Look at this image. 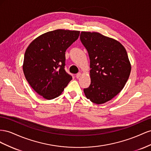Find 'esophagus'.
I'll return each mask as SVG.
<instances>
[{
	"label": "esophagus",
	"mask_w": 151,
	"mask_h": 151,
	"mask_svg": "<svg viewBox=\"0 0 151 151\" xmlns=\"http://www.w3.org/2000/svg\"><path fill=\"white\" fill-rule=\"evenodd\" d=\"M81 73H77V74H76V78H80V77L81 76Z\"/></svg>",
	"instance_id": "34e87169"
}]
</instances>
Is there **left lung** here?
I'll list each match as a JSON object with an SVG mask.
<instances>
[{
	"label": "left lung",
	"instance_id": "obj_1",
	"mask_svg": "<svg viewBox=\"0 0 151 151\" xmlns=\"http://www.w3.org/2000/svg\"><path fill=\"white\" fill-rule=\"evenodd\" d=\"M80 40L88 51L91 68V82L83 92L91 102L104 104L122 91L130 76L127 50L118 41L97 32H81Z\"/></svg>",
	"mask_w": 151,
	"mask_h": 151
}]
</instances>
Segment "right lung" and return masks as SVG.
Wrapping results in <instances>:
<instances>
[{"label":"right lung","instance_id":"obj_1","mask_svg":"<svg viewBox=\"0 0 151 151\" xmlns=\"http://www.w3.org/2000/svg\"><path fill=\"white\" fill-rule=\"evenodd\" d=\"M79 31L55 29L33 40L26 50L23 70L35 91L47 100L59 96L72 76L64 70L66 49L78 38Z\"/></svg>","mask_w":151,"mask_h":151}]
</instances>
